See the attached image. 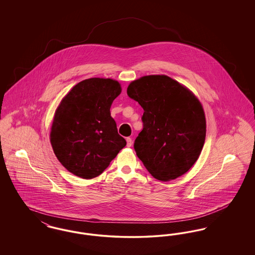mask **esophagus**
Returning <instances> with one entry per match:
<instances>
[{"mask_svg": "<svg viewBox=\"0 0 255 255\" xmlns=\"http://www.w3.org/2000/svg\"><path fill=\"white\" fill-rule=\"evenodd\" d=\"M126 141H127V146H128V147H131L132 144H133V140H132L131 137H127V138H126Z\"/></svg>", "mask_w": 255, "mask_h": 255, "instance_id": "esophagus-1", "label": "esophagus"}]
</instances>
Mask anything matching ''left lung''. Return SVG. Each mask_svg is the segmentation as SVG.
<instances>
[{
	"label": "left lung",
	"instance_id": "1",
	"mask_svg": "<svg viewBox=\"0 0 255 255\" xmlns=\"http://www.w3.org/2000/svg\"><path fill=\"white\" fill-rule=\"evenodd\" d=\"M127 95L144 110L143 129L133 148L146 169L162 182L186 173L206 140V117L199 99L167 75L142 76L130 83Z\"/></svg>",
	"mask_w": 255,
	"mask_h": 255
}]
</instances>
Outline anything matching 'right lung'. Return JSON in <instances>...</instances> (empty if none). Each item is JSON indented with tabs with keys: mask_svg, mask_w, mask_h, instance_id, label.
Listing matches in <instances>:
<instances>
[{
	"mask_svg": "<svg viewBox=\"0 0 255 255\" xmlns=\"http://www.w3.org/2000/svg\"><path fill=\"white\" fill-rule=\"evenodd\" d=\"M122 93L111 78H89L73 87L56 109L50 143L61 164L82 179L99 176L126 145L111 117Z\"/></svg>",
	"mask_w": 255,
	"mask_h": 255,
	"instance_id": "right-lung-1",
	"label": "right lung"
}]
</instances>
